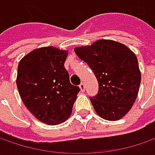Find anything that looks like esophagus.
Wrapping results in <instances>:
<instances>
[{"mask_svg":"<svg viewBox=\"0 0 155 155\" xmlns=\"http://www.w3.org/2000/svg\"><path fill=\"white\" fill-rule=\"evenodd\" d=\"M79 88H80V90H81V91H85V84H84V83H81L80 84V85H79Z\"/></svg>","mask_w":155,"mask_h":155,"instance_id":"obj_1","label":"esophagus"}]
</instances>
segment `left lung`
<instances>
[{
    "instance_id": "obj_1",
    "label": "left lung",
    "mask_w": 155,
    "mask_h": 155,
    "mask_svg": "<svg viewBox=\"0 0 155 155\" xmlns=\"http://www.w3.org/2000/svg\"><path fill=\"white\" fill-rule=\"evenodd\" d=\"M74 51L98 82V92L90 97L97 114L108 121L122 118L139 92L141 76L135 54L125 45L110 39H99Z\"/></svg>"
}]
</instances>
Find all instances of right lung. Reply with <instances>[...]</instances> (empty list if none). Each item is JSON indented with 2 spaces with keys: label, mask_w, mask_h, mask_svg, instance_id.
Segmentation results:
<instances>
[{
  "label": "right lung",
  "mask_w": 155,
  "mask_h": 155,
  "mask_svg": "<svg viewBox=\"0 0 155 155\" xmlns=\"http://www.w3.org/2000/svg\"><path fill=\"white\" fill-rule=\"evenodd\" d=\"M68 52L53 46L35 49L21 58L16 84L21 100L33 116L48 125L71 116L80 91L70 83L64 62Z\"/></svg>",
  "instance_id": "obj_1"
}]
</instances>
